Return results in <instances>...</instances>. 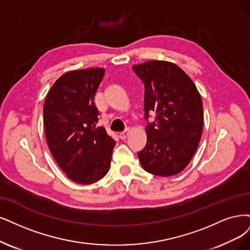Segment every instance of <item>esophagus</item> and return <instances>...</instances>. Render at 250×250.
Returning a JSON list of instances; mask_svg holds the SVG:
<instances>
[{"label": "esophagus", "mask_w": 250, "mask_h": 250, "mask_svg": "<svg viewBox=\"0 0 250 250\" xmlns=\"http://www.w3.org/2000/svg\"><path fill=\"white\" fill-rule=\"evenodd\" d=\"M128 133H130V130H128V128H126V130H125L124 132H120L119 133V138L120 139H125V138L128 136Z\"/></svg>", "instance_id": "obj_1"}]
</instances>
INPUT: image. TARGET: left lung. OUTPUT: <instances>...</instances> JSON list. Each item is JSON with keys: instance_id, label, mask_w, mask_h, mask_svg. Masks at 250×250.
Wrapping results in <instances>:
<instances>
[{"instance_id": "obj_1", "label": "left lung", "mask_w": 250, "mask_h": 250, "mask_svg": "<svg viewBox=\"0 0 250 250\" xmlns=\"http://www.w3.org/2000/svg\"><path fill=\"white\" fill-rule=\"evenodd\" d=\"M133 70L144 84L147 143L138 152L145 171L168 177L187 167L203 132V104L195 83L175 63L149 61ZM156 113L152 123L150 114Z\"/></svg>"}]
</instances>
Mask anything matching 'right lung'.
Masks as SVG:
<instances>
[{
    "label": "right lung",
    "instance_id": "obj_1",
    "mask_svg": "<svg viewBox=\"0 0 250 250\" xmlns=\"http://www.w3.org/2000/svg\"><path fill=\"white\" fill-rule=\"evenodd\" d=\"M103 68L64 73L48 91L43 108L46 141L61 169L74 182L90 184L107 174L115 141L96 127L95 95Z\"/></svg>",
    "mask_w": 250,
    "mask_h": 250
}]
</instances>
